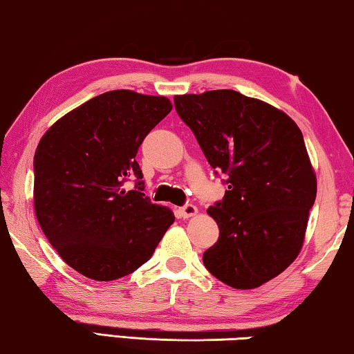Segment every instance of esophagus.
Instances as JSON below:
<instances>
[{"label":"esophagus","instance_id":"obj_1","mask_svg":"<svg viewBox=\"0 0 354 354\" xmlns=\"http://www.w3.org/2000/svg\"><path fill=\"white\" fill-rule=\"evenodd\" d=\"M198 212V209L194 205H185L183 207H179V214H181L183 218H189V217H194Z\"/></svg>","mask_w":354,"mask_h":354}]
</instances>
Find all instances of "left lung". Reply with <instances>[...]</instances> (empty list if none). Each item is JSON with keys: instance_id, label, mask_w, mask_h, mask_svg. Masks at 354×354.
<instances>
[{"instance_id": "1", "label": "left lung", "mask_w": 354, "mask_h": 354, "mask_svg": "<svg viewBox=\"0 0 354 354\" xmlns=\"http://www.w3.org/2000/svg\"><path fill=\"white\" fill-rule=\"evenodd\" d=\"M175 107L215 173L226 175L223 200L207 209L220 236L205 267L234 289H256L303 247L317 178L301 131L283 111L227 88L176 95Z\"/></svg>"}]
</instances>
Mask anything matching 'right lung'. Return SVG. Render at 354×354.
<instances>
[{
  "mask_svg": "<svg viewBox=\"0 0 354 354\" xmlns=\"http://www.w3.org/2000/svg\"><path fill=\"white\" fill-rule=\"evenodd\" d=\"M165 97L98 95L59 118L34 154V211L59 256L77 273L113 281L153 256L175 221L143 194L139 147L171 111ZM136 178V189L124 183Z\"/></svg>",
  "mask_w": 354,
  "mask_h": 354,
  "instance_id": "add662e5",
  "label": "right lung"
}]
</instances>
